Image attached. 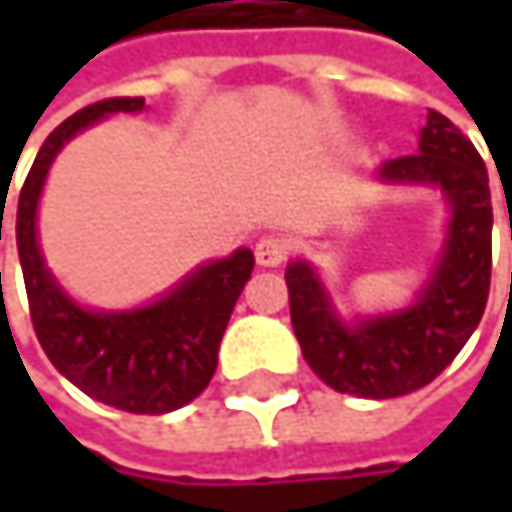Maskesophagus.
<instances>
[{
    "instance_id": "obj_1",
    "label": "esophagus",
    "mask_w": 512,
    "mask_h": 512,
    "mask_svg": "<svg viewBox=\"0 0 512 512\" xmlns=\"http://www.w3.org/2000/svg\"><path fill=\"white\" fill-rule=\"evenodd\" d=\"M290 255V243L284 237H260L255 246V257L260 266H278Z\"/></svg>"
}]
</instances>
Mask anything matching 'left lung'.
<instances>
[{
  "label": "left lung",
  "instance_id": "left-lung-1",
  "mask_svg": "<svg viewBox=\"0 0 512 512\" xmlns=\"http://www.w3.org/2000/svg\"><path fill=\"white\" fill-rule=\"evenodd\" d=\"M385 183H430L451 204L448 240L418 302L344 323L308 260L287 263L290 323L311 370L335 391L388 400L433 382L477 329L492 278L489 174L474 145L430 109L418 154L382 162Z\"/></svg>",
  "mask_w": 512,
  "mask_h": 512
}]
</instances>
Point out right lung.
I'll list each match as a JSON object with an SVG mask.
<instances>
[{"label":"right lung","mask_w":512,"mask_h":512,"mask_svg":"<svg viewBox=\"0 0 512 512\" xmlns=\"http://www.w3.org/2000/svg\"><path fill=\"white\" fill-rule=\"evenodd\" d=\"M142 109L145 97H109L79 109L52 130L20 189L17 252L32 326L55 370L106 406L133 415H162L192 403L210 385L222 335L252 278L255 255L237 249L225 260L204 263L154 305L136 311H88L55 284L35 228L47 171L64 142L112 112Z\"/></svg>","instance_id":"1"}]
</instances>
